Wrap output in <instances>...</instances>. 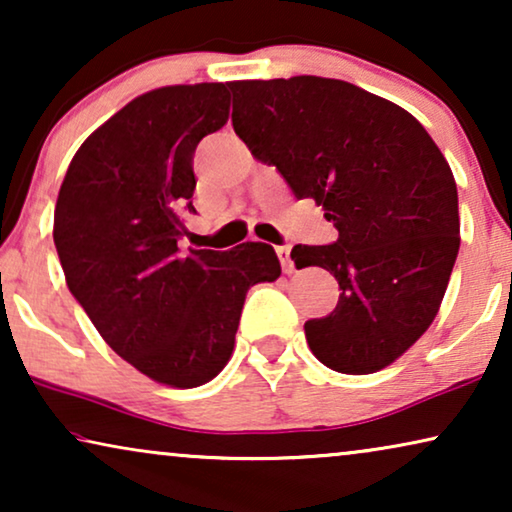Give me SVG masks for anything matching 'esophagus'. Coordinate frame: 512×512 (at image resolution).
Here are the masks:
<instances>
[{
    "label": "esophagus",
    "instance_id": "obj_1",
    "mask_svg": "<svg viewBox=\"0 0 512 512\" xmlns=\"http://www.w3.org/2000/svg\"><path fill=\"white\" fill-rule=\"evenodd\" d=\"M277 256H279V263H282L284 272H293V261H291V247H289V244H282V247H277Z\"/></svg>",
    "mask_w": 512,
    "mask_h": 512
}]
</instances>
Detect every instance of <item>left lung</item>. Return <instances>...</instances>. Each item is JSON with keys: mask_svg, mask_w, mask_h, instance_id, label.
Listing matches in <instances>:
<instances>
[{"mask_svg": "<svg viewBox=\"0 0 512 512\" xmlns=\"http://www.w3.org/2000/svg\"><path fill=\"white\" fill-rule=\"evenodd\" d=\"M228 88L251 156L338 228L333 244L291 251L296 268L319 265L342 291L328 317L305 321L312 354L347 375L387 368L436 319L457 261L445 156L415 116L354 83L291 76Z\"/></svg>", "mask_w": 512, "mask_h": 512, "instance_id": "8db88e82", "label": "left lung"}]
</instances>
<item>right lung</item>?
<instances>
[{"label":"right lung","instance_id":"add662e5","mask_svg":"<svg viewBox=\"0 0 512 512\" xmlns=\"http://www.w3.org/2000/svg\"><path fill=\"white\" fill-rule=\"evenodd\" d=\"M230 114L226 83L165 86L100 125L69 163L53 242L72 296L114 352L167 387L226 368L247 291L282 265L265 242L188 249L193 153Z\"/></svg>","mask_w":512,"mask_h":512}]
</instances>
